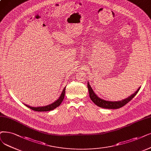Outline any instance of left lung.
<instances>
[{"label":"left lung","instance_id":"left-lung-1","mask_svg":"<svg viewBox=\"0 0 151 151\" xmlns=\"http://www.w3.org/2000/svg\"><path fill=\"white\" fill-rule=\"evenodd\" d=\"M87 87L88 89V92H89V96L91 100L93 102V103L96 105L100 108H107V109H118V108H121L127 104L129 101H131L132 99H133L134 96L137 93L141 87H139L138 89L136 91L132 93L131 95L128 96V98H126L124 100H122L121 101H107L104 99H101L99 98V96L95 94V93L93 92L92 88L90 86V83L88 81L87 83Z\"/></svg>","mask_w":151,"mask_h":151}]
</instances>
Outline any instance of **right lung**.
Masks as SVG:
<instances>
[{"instance_id":"add662e5","label":"right lung","mask_w":151,"mask_h":151,"mask_svg":"<svg viewBox=\"0 0 151 151\" xmlns=\"http://www.w3.org/2000/svg\"><path fill=\"white\" fill-rule=\"evenodd\" d=\"M65 87L64 88L63 90V92L60 95L59 97L58 98V100H56L55 102H53L52 104L47 105L46 106H37V107H34V106H29L28 105L24 104L27 107H28L30 109H32L34 111H51L54 109H55L56 108L59 106L62 103V101H63L64 99V95H65Z\"/></svg>"}]
</instances>
